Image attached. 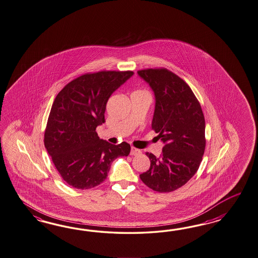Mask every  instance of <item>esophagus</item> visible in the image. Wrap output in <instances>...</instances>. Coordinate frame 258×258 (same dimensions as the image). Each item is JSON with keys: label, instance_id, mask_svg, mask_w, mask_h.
<instances>
[{"label": "esophagus", "instance_id": "obj_1", "mask_svg": "<svg viewBox=\"0 0 258 258\" xmlns=\"http://www.w3.org/2000/svg\"><path fill=\"white\" fill-rule=\"evenodd\" d=\"M141 153V151L139 150V149H136V148H134L132 147V149H131V152H130V154L131 155H139Z\"/></svg>", "mask_w": 258, "mask_h": 258}]
</instances>
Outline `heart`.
Returning <instances> with one entry per match:
<instances>
[{
  "mask_svg": "<svg viewBox=\"0 0 258 258\" xmlns=\"http://www.w3.org/2000/svg\"><path fill=\"white\" fill-rule=\"evenodd\" d=\"M138 92H145V91H138Z\"/></svg>",
  "mask_w": 258,
  "mask_h": 258,
  "instance_id": "obj_1",
  "label": "heart"
}]
</instances>
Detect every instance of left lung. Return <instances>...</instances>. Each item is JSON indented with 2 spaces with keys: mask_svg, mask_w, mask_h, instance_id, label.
Masks as SVG:
<instances>
[{
  "mask_svg": "<svg viewBox=\"0 0 258 258\" xmlns=\"http://www.w3.org/2000/svg\"><path fill=\"white\" fill-rule=\"evenodd\" d=\"M138 74L154 93L152 128L165 144L160 157L146 152L151 166L139 177L153 191H175L197 173L202 161L206 146L204 115L191 88L171 71L145 69Z\"/></svg>",
  "mask_w": 258,
  "mask_h": 258,
  "instance_id": "1",
  "label": "left lung"
}]
</instances>
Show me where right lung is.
Here are the masks:
<instances>
[{"label": "right lung", "instance_id": "right-lung-1", "mask_svg": "<svg viewBox=\"0 0 258 258\" xmlns=\"http://www.w3.org/2000/svg\"><path fill=\"white\" fill-rule=\"evenodd\" d=\"M132 71L85 74L69 82L53 102L44 143L53 164L67 184L86 190L101 184L118 157L131 147L100 139L95 129L105 122L106 103Z\"/></svg>", "mask_w": 258, "mask_h": 258}]
</instances>
